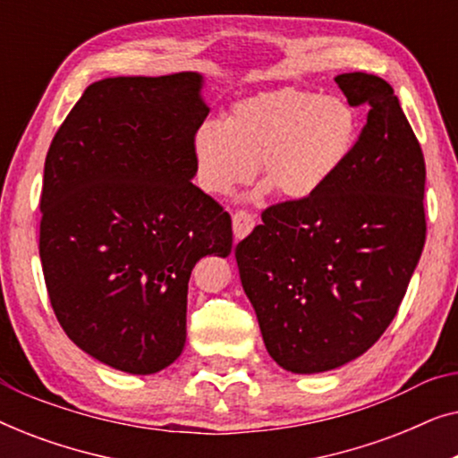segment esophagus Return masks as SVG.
Instances as JSON below:
<instances>
[{
  "label": "esophagus",
  "instance_id": "34e87169",
  "mask_svg": "<svg viewBox=\"0 0 458 458\" xmlns=\"http://www.w3.org/2000/svg\"><path fill=\"white\" fill-rule=\"evenodd\" d=\"M231 221H233V235H235V240H243V237H246L250 231L254 229V225H256V218L250 215V212H246V210L235 212Z\"/></svg>",
  "mask_w": 458,
  "mask_h": 458
}]
</instances>
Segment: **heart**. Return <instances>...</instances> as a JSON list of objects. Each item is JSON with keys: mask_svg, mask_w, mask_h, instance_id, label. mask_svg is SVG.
I'll use <instances>...</instances> for the list:
<instances>
[{"mask_svg": "<svg viewBox=\"0 0 458 458\" xmlns=\"http://www.w3.org/2000/svg\"><path fill=\"white\" fill-rule=\"evenodd\" d=\"M359 116L346 99L284 87L240 99L225 123L199 124L191 141L196 181L210 196H229L259 165L265 183L290 202L315 198L340 173L359 141Z\"/></svg>", "mask_w": 458, "mask_h": 458, "instance_id": "b5f03b06", "label": "heart"}]
</instances>
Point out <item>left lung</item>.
Instances as JSON below:
<instances>
[{
  "label": "left lung",
  "instance_id": "left-lung-1",
  "mask_svg": "<svg viewBox=\"0 0 458 458\" xmlns=\"http://www.w3.org/2000/svg\"><path fill=\"white\" fill-rule=\"evenodd\" d=\"M367 124L340 173L304 202L262 212L235 248L271 359L312 375L365 354L396 317L425 243V160L390 83L337 74Z\"/></svg>",
  "mask_w": 458,
  "mask_h": 458
}]
</instances>
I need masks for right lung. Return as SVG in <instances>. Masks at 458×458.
<instances>
[{
	"label": "right lung",
	"mask_w": 458,
	"mask_h": 458,
	"mask_svg": "<svg viewBox=\"0 0 458 458\" xmlns=\"http://www.w3.org/2000/svg\"><path fill=\"white\" fill-rule=\"evenodd\" d=\"M199 72L108 77L55 133L41 191L39 256L62 329L116 371L173 365L187 335V284L229 256L231 216L191 183L208 104Z\"/></svg>",
	"instance_id": "right-lung-1"
}]
</instances>
